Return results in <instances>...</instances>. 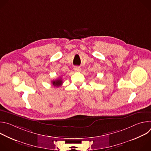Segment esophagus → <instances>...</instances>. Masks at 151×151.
Returning a JSON list of instances; mask_svg holds the SVG:
<instances>
[{"label": "esophagus", "instance_id": "obj_1", "mask_svg": "<svg viewBox=\"0 0 151 151\" xmlns=\"http://www.w3.org/2000/svg\"><path fill=\"white\" fill-rule=\"evenodd\" d=\"M74 70H75V72H81V68H79V67H75V68H74Z\"/></svg>", "mask_w": 151, "mask_h": 151}]
</instances>
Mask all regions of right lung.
Instances as JSON below:
<instances>
[{
	"instance_id": "right-lung-1",
	"label": "right lung",
	"mask_w": 151,
	"mask_h": 151,
	"mask_svg": "<svg viewBox=\"0 0 151 151\" xmlns=\"http://www.w3.org/2000/svg\"><path fill=\"white\" fill-rule=\"evenodd\" d=\"M52 83L54 86H55V87H60V86H61L63 83V80L61 78H58L55 80H53L52 81Z\"/></svg>"
}]
</instances>
